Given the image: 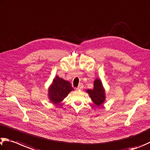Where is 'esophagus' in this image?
Listing matches in <instances>:
<instances>
[{
	"label": "esophagus",
	"instance_id": "obj_1",
	"mask_svg": "<svg viewBox=\"0 0 150 150\" xmlns=\"http://www.w3.org/2000/svg\"><path fill=\"white\" fill-rule=\"evenodd\" d=\"M82 88H83V84H81V83L79 84V86L77 87V88H76V89H77V90H81V89H82Z\"/></svg>",
	"mask_w": 150,
	"mask_h": 150
}]
</instances>
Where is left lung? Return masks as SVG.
Returning <instances> with one entry per match:
<instances>
[{
    "instance_id": "obj_1",
    "label": "left lung",
    "mask_w": 150,
    "mask_h": 150,
    "mask_svg": "<svg viewBox=\"0 0 150 150\" xmlns=\"http://www.w3.org/2000/svg\"><path fill=\"white\" fill-rule=\"evenodd\" d=\"M86 92L90 95L92 102L96 105H100L105 101V91L102 86V81L100 79H96L94 82V88L87 90Z\"/></svg>"
}]
</instances>
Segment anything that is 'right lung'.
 I'll return each mask as SVG.
<instances>
[{"label":"right lung","mask_w":150,"mask_h":150,"mask_svg":"<svg viewBox=\"0 0 150 150\" xmlns=\"http://www.w3.org/2000/svg\"><path fill=\"white\" fill-rule=\"evenodd\" d=\"M71 91H73V88L69 81H65L58 76H56L48 89L49 99L52 103H58L61 102Z\"/></svg>","instance_id":"add662e5"}]
</instances>
